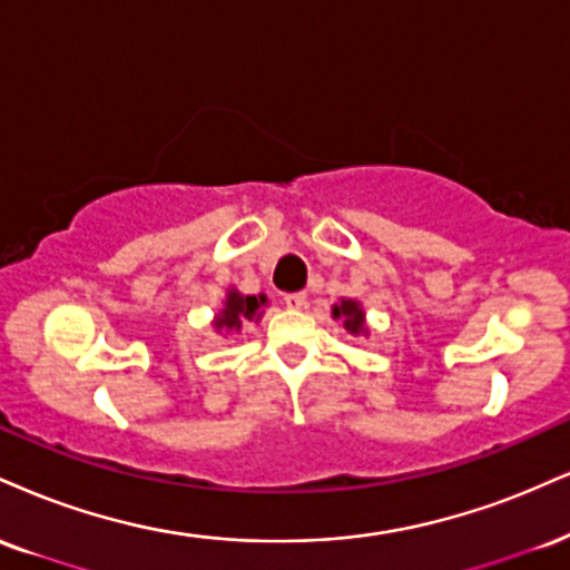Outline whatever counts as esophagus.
I'll use <instances>...</instances> for the list:
<instances>
[{
  "label": "esophagus",
  "instance_id": "1",
  "mask_svg": "<svg viewBox=\"0 0 570 570\" xmlns=\"http://www.w3.org/2000/svg\"><path fill=\"white\" fill-rule=\"evenodd\" d=\"M284 303H286V307H292V311H299V307H305V303H307V294L305 292L284 294Z\"/></svg>",
  "mask_w": 570,
  "mask_h": 570
}]
</instances>
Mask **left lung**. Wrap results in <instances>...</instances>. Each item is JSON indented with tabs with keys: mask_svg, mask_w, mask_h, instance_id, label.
<instances>
[{
	"mask_svg": "<svg viewBox=\"0 0 570 570\" xmlns=\"http://www.w3.org/2000/svg\"><path fill=\"white\" fill-rule=\"evenodd\" d=\"M334 318H342V324L351 334H366V313H363L361 303L355 299H340V305L332 307Z\"/></svg>",
	"mask_w": 570,
	"mask_h": 570,
	"instance_id": "obj_1",
	"label": "left lung"
}]
</instances>
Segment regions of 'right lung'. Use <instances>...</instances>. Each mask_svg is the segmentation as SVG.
<instances>
[{
	"mask_svg": "<svg viewBox=\"0 0 570 570\" xmlns=\"http://www.w3.org/2000/svg\"><path fill=\"white\" fill-rule=\"evenodd\" d=\"M263 305H267L265 294H242L238 289H228L223 311L215 315V328L219 334L242 332L244 324L263 318Z\"/></svg>",
	"mask_w": 570,
	"mask_h": 570,
	"instance_id": "obj_1",
	"label": "right lung"
}]
</instances>
